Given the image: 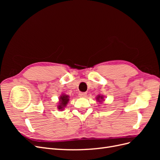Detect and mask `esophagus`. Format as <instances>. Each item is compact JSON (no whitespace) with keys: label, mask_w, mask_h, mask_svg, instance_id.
Returning <instances> with one entry per match:
<instances>
[{"label":"esophagus","mask_w":160,"mask_h":160,"mask_svg":"<svg viewBox=\"0 0 160 160\" xmlns=\"http://www.w3.org/2000/svg\"><path fill=\"white\" fill-rule=\"evenodd\" d=\"M86 95H87V93H84V92H80L79 93V97H80V98H85V97H86Z\"/></svg>","instance_id":"esophagus-1"}]
</instances>
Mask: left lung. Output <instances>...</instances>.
Wrapping results in <instances>:
<instances>
[{"mask_svg": "<svg viewBox=\"0 0 160 160\" xmlns=\"http://www.w3.org/2000/svg\"><path fill=\"white\" fill-rule=\"evenodd\" d=\"M103 99V97L102 95H101V96L99 95L98 98H97V99H98V101H99V102H101V100L100 99Z\"/></svg>", "mask_w": 160, "mask_h": 160, "instance_id": "obj_1", "label": "left lung"}]
</instances>
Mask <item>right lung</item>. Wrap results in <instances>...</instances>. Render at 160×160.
<instances>
[{"mask_svg":"<svg viewBox=\"0 0 160 160\" xmlns=\"http://www.w3.org/2000/svg\"><path fill=\"white\" fill-rule=\"evenodd\" d=\"M69 96L68 95H62L60 98L59 99V107H58V109H62V108H64L65 107L67 103H68L69 101Z\"/></svg>","mask_w":160,"mask_h":160,"instance_id":"right-lung-1","label":"right lung"}]
</instances>
